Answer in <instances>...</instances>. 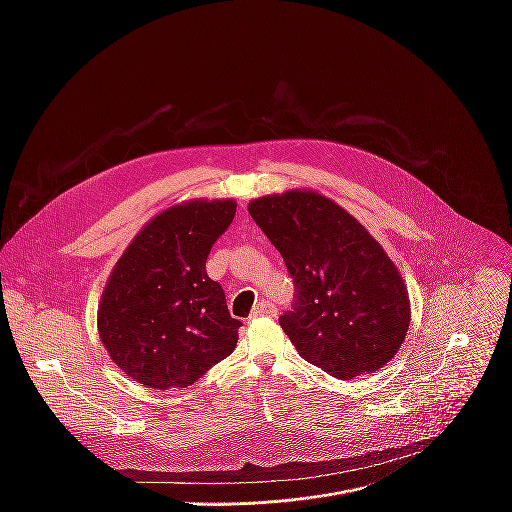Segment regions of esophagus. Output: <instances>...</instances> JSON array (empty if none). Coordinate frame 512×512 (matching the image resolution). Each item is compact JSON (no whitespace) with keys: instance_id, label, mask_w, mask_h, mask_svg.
<instances>
[{"instance_id":"1","label":"esophagus","mask_w":512,"mask_h":512,"mask_svg":"<svg viewBox=\"0 0 512 512\" xmlns=\"http://www.w3.org/2000/svg\"><path fill=\"white\" fill-rule=\"evenodd\" d=\"M277 314V308L271 304V302H259L255 308H253V312H251V316H249V320H255V318H261V316H275Z\"/></svg>"}]
</instances>
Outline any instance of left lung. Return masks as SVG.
<instances>
[{
	"label": "left lung",
	"mask_w": 512,
	"mask_h": 512,
	"mask_svg": "<svg viewBox=\"0 0 512 512\" xmlns=\"http://www.w3.org/2000/svg\"><path fill=\"white\" fill-rule=\"evenodd\" d=\"M249 214L294 279V304L279 324L300 356L342 381L383 369L411 316L405 283L383 247L316 192L263 196Z\"/></svg>",
	"instance_id": "1"
}]
</instances>
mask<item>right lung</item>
<instances>
[{
    "mask_svg": "<svg viewBox=\"0 0 512 512\" xmlns=\"http://www.w3.org/2000/svg\"><path fill=\"white\" fill-rule=\"evenodd\" d=\"M235 212L233 200L172 206L117 261L99 306V336L127 377L150 389L188 387L235 350L243 324L206 273Z\"/></svg>",
    "mask_w": 512,
    "mask_h": 512,
    "instance_id": "right-lung-1",
    "label": "right lung"
}]
</instances>
